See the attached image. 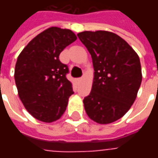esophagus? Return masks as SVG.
<instances>
[{
	"instance_id": "1",
	"label": "esophagus",
	"mask_w": 158,
	"mask_h": 158,
	"mask_svg": "<svg viewBox=\"0 0 158 158\" xmlns=\"http://www.w3.org/2000/svg\"><path fill=\"white\" fill-rule=\"evenodd\" d=\"M81 80H82V78H79V79H77V81H78V82L81 81Z\"/></svg>"
}]
</instances>
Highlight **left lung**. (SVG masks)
<instances>
[{"mask_svg": "<svg viewBox=\"0 0 158 158\" xmlns=\"http://www.w3.org/2000/svg\"><path fill=\"white\" fill-rule=\"evenodd\" d=\"M79 39L92 57V89L84 99L93 121L106 124L121 118L135 101L142 80L137 53L123 39L107 31H84Z\"/></svg>", "mask_w": 158, "mask_h": 158, "instance_id": "obj_1", "label": "left lung"}]
</instances>
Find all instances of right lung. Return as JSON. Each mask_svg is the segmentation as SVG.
<instances>
[{"instance_id":"right-lung-1","label":"right lung","mask_w":158,"mask_h":158,"mask_svg":"<svg viewBox=\"0 0 158 158\" xmlns=\"http://www.w3.org/2000/svg\"><path fill=\"white\" fill-rule=\"evenodd\" d=\"M76 39L69 29L52 27L35 37L18 57L14 79L19 98L27 111L42 122L60 118L73 94L66 77L69 67L61 62L59 55Z\"/></svg>"}]
</instances>
